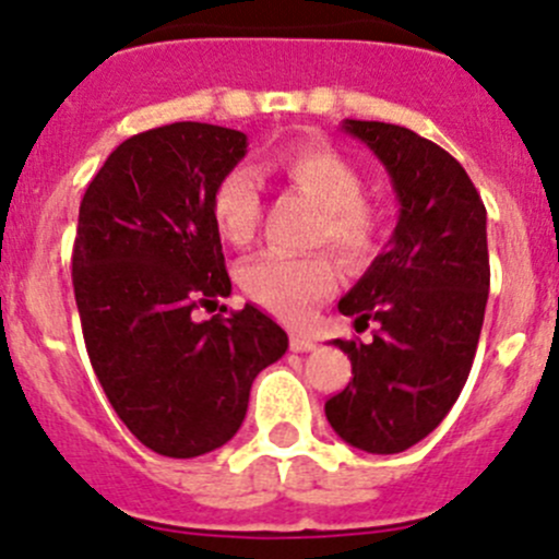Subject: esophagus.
I'll use <instances>...</instances> for the list:
<instances>
[{
	"mask_svg": "<svg viewBox=\"0 0 559 559\" xmlns=\"http://www.w3.org/2000/svg\"><path fill=\"white\" fill-rule=\"evenodd\" d=\"M289 346H292V352L306 354V352H313L316 343H313L308 335H292V337H289Z\"/></svg>",
	"mask_w": 559,
	"mask_h": 559,
	"instance_id": "esophagus-1",
	"label": "esophagus"
}]
</instances>
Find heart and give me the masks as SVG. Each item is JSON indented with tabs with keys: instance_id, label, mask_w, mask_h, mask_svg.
<instances>
[{
	"instance_id": "1",
	"label": "heart",
	"mask_w": 559,
	"mask_h": 559,
	"mask_svg": "<svg viewBox=\"0 0 559 559\" xmlns=\"http://www.w3.org/2000/svg\"><path fill=\"white\" fill-rule=\"evenodd\" d=\"M267 167L292 189L302 191L319 205L313 243H330L352 267H362L379 251L381 218L362 200V178L357 167L326 143H292L270 156ZM262 213L257 178L238 167L222 175L211 194V218L218 235L235 246L253 238ZM240 286L253 302L284 319H302L316 302L337 286V264L330 253L264 251L248 259L240 270Z\"/></svg>"
}]
</instances>
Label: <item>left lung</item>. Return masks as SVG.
Listing matches in <instances>:
<instances>
[{
    "mask_svg": "<svg viewBox=\"0 0 559 559\" xmlns=\"http://www.w3.org/2000/svg\"><path fill=\"white\" fill-rule=\"evenodd\" d=\"M384 162L400 202L392 240L337 302L373 341H341L354 379L324 403L332 430L370 454L430 436L471 373L489 297L487 207L460 162L384 121H346Z\"/></svg>",
    "mask_w": 559,
    "mask_h": 559,
    "instance_id": "left-lung-1",
    "label": "left lung"
}]
</instances>
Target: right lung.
Instances as JSON below:
<instances>
[{
    "mask_svg": "<svg viewBox=\"0 0 559 559\" xmlns=\"http://www.w3.org/2000/svg\"><path fill=\"white\" fill-rule=\"evenodd\" d=\"M243 156L238 129H148L107 156L78 213L72 286L92 368L129 432L175 460L224 447L253 379L289 346L253 306L194 319L233 292L211 194Z\"/></svg>",
    "mask_w": 559,
    "mask_h": 559,
    "instance_id": "add662e5",
    "label": "right lung"
}]
</instances>
